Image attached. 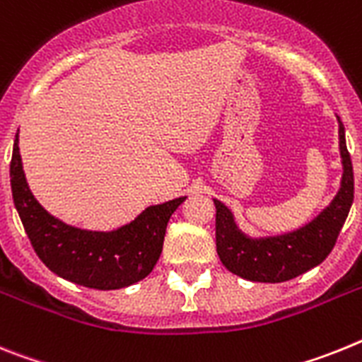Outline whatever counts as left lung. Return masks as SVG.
Instances as JSON below:
<instances>
[{"label": "left lung", "instance_id": "obj_1", "mask_svg": "<svg viewBox=\"0 0 362 362\" xmlns=\"http://www.w3.org/2000/svg\"><path fill=\"white\" fill-rule=\"evenodd\" d=\"M339 147L342 158L341 189L325 211L297 231L250 238L237 228L228 207L213 200L216 207V253L229 272L253 282H284L315 268L329 255L354 202V168L341 122Z\"/></svg>", "mask_w": 362, "mask_h": 362}]
</instances>
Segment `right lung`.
Wrapping results in <instances>:
<instances>
[{"mask_svg": "<svg viewBox=\"0 0 362 362\" xmlns=\"http://www.w3.org/2000/svg\"><path fill=\"white\" fill-rule=\"evenodd\" d=\"M12 199L36 255L50 272L94 290H118L142 281L162 253L165 228L185 197L147 207L115 231H87L64 224L40 206L21 165L18 134L11 160Z\"/></svg>", "mask_w": 362, "mask_h": 362, "instance_id": "add662e5", "label": "right lung"}]
</instances>
